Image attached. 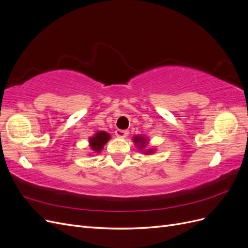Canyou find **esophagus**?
I'll use <instances>...</instances> for the list:
<instances>
[{"instance_id": "1", "label": "esophagus", "mask_w": 248, "mask_h": 248, "mask_svg": "<svg viewBox=\"0 0 248 248\" xmlns=\"http://www.w3.org/2000/svg\"><path fill=\"white\" fill-rule=\"evenodd\" d=\"M115 133H116V136L118 137V138H121V139H125V138H127V136H128V130H123V129H117L116 131H115Z\"/></svg>"}]
</instances>
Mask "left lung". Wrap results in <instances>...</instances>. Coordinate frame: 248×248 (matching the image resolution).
Returning a JSON list of instances; mask_svg holds the SVG:
<instances>
[{"label":"left lung","instance_id":"1","mask_svg":"<svg viewBox=\"0 0 248 248\" xmlns=\"http://www.w3.org/2000/svg\"><path fill=\"white\" fill-rule=\"evenodd\" d=\"M133 141L136 142L137 145H139L140 148H144L147 145V140L144 138H141V137H134L133 138ZM151 152H152V150H151V151L146 152V153H151Z\"/></svg>","mask_w":248,"mask_h":248}]
</instances>
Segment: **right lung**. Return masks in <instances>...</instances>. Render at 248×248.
<instances>
[{"mask_svg": "<svg viewBox=\"0 0 248 248\" xmlns=\"http://www.w3.org/2000/svg\"><path fill=\"white\" fill-rule=\"evenodd\" d=\"M109 138L110 136L106 131L97 132L93 138L90 139V146H91L94 151L99 152L100 150H102L103 146L107 144Z\"/></svg>", "mask_w": 248, "mask_h": 248, "instance_id": "obj_1", "label": "right lung"}]
</instances>
